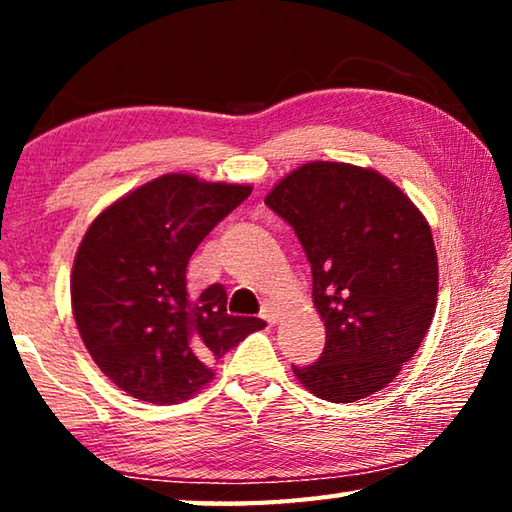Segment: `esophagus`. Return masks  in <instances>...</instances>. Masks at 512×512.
<instances>
[{
	"instance_id": "obj_1",
	"label": "esophagus",
	"mask_w": 512,
	"mask_h": 512,
	"mask_svg": "<svg viewBox=\"0 0 512 512\" xmlns=\"http://www.w3.org/2000/svg\"><path fill=\"white\" fill-rule=\"evenodd\" d=\"M277 316H280V307H277L275 302L266 300L264 305H262V318L266 320L268 325H275L277 323Z\"/></svg>"
}]
</instances>
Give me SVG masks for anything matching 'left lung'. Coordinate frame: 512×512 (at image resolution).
I'll list each match as a JSON object with an SVG mask.
<instances>
[{
    "mask_svg": "<svg viewBox=\"0 0 512 512\" xmlns=\"http://www.w3.org/2000/svg\"><path fill=\"white\" fill-rule=\"evenodd\" d=\"M266 205L305 248L327 334L320 359L293 366V375L327 402L381 391L436 314L438 255L427 219L381 173L345 162L302 164Z\"/></svg>",
    "mask_w": 512,
    "mask_h": 512,
    "instance_id": "8db88e82",
    "label": "left lung"
}]
</instances>
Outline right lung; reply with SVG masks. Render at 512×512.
<instances>
[{
    "instance_id": "obj_1",
    "label": "right lung",
    "mask_w": 512,
    "mask_h": 512,
    "mask_svg": "<svg viewBox=\"0 0 512 512\" xmlns=\"http://www.w3.org/2000/svg\"><path fill=\"white\" fill-rule=\"evenodd\" d=\"M250 185L167 173L106 207L72 268V311L90 357L112 384L151 404H178L210 384L212 363L266 323L230 316L223 284L187 293L198 244Z\"/></svg>"
}]
</instances>
